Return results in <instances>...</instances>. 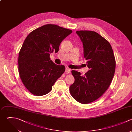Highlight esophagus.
Here are the masks:
<instances>
[{"mask_svg": "<svg viewBox=\"0 0 132 132\" xmlns=\"http://www.w3.org/2000/svg\"><path fill=\"white\" fill-rule=\"evenodd\" d=\"M65 72H67V73H69L71 72V69H70L68 68H65Z\"/></svg>", "mask_w": 132, "mask_h": 132, "instance_id": "1", "label": "esophagus"}]
</instances>
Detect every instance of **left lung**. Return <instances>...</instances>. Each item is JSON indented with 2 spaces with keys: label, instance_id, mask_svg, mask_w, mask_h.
Segmentation results:
<instances>
[{
  "label": "left lung",
  "instance_id": "obj_1",
  "mask_svg": "<svg viewBox=\"0 0 132 132\" xmlns=\"http://www.w3.org/2000/svg\"><path fill=\"white\" fill-rule=\"evenodd\" d=\"M82 42L84 58L90 70L81 76L72 70L74 82L70 86L72 96L81 104H88L100 97L109 87L114 74L116 60L109 42L95 31H77Z\"/></svg>",
  "mask_w": 132,
  "mask_h": 132
}]
</instances>
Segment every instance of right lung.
<instances>
[{
	"mask_svg": "<svg viewBox=\"0 0 132 132\" xmlns=\"http://www.w3.org/2000/svg\"><path fill=\"white\" fill-rule=\"evenodd\" d=\"M72 32L54 24H47L31 31L25 39L18 59L22 82L32 94L48 93L56 81L64 72L63 65L51 60L50 54L57 53L61 42Z\"/></svg>",
	"mask_w": 132,
	"mask_h": 132,
	"instance_id": "obj_1",
	"label": "right lung"
}]
</instances>
